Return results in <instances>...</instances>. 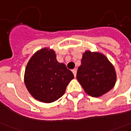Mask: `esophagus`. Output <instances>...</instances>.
<instances>
[{
	"instance_id": "1",
	"label": "esophagus",
	"mask_w": 131,
	"mask_h": 131,
	"mask_svg": "<svg viewBox=\"0 0 131 131\" xmlns=\"http://www.w3.org/2000/svg\"><path fill=\"white\" fill-rule=\"evenodd\" d=\"M72 72H73V73L74 75V76L75 77L76 76V73H77V70L76 69H73V70H72Z\"/></svg>"
}]
</instances>
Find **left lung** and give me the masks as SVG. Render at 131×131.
Masks as SVG:
<instances>
[{
  "instance_id": "1",
  "label": "left lung",
  "mask_w": 131,
  "mask_h": 131,
  "mask_svg": "<svg viewBox=\"0 0 131 131\" xmlns=\"http://www.w3.org/2000/svg\"><path fill=\"white\" fill-rule=\"evenodd\" d=\"M76 78L87 94L97 98L114 87L116 73L105 55L86 50L83 54Z\"/></svg>"
}]
</instances>
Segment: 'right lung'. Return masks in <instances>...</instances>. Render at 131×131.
Wrapping results in <instances>:
<instances>
[{
    "instance_id": "add662e5",
    "label": "right lung",
    "mask_w": 131,
    "mask_h": 131,
    "mask_svg": "<svg viewBox=\"0 0 131 131\" xmlns=\"http://www.w3.org/2000/svg\"><path fill=\"white\" fill-rule=\"evenodd\" d=\"M74 75L66 65L57 61L53 49L43 48L30 58L24 74V83L30 95L43 103H52L65 93Z\"/></svg>"
}]
</instances>
